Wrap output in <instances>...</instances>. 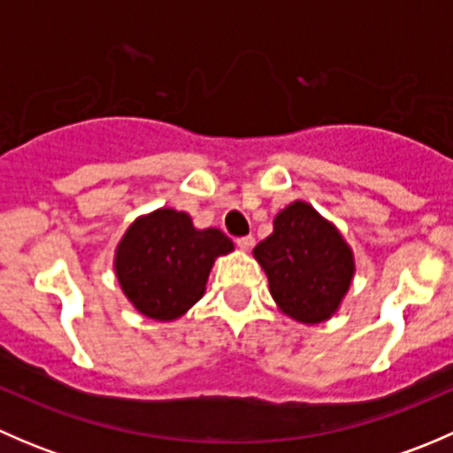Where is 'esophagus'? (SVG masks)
I'll use <instances>...</instances> for the list:
<instances>
[{
	"instance_id": "esophagus-1",
	"label": "esophagus",
	"mask_w": 453,
	"mask_h": 453,
	"mask_svg": "<svg viewBox=\"0 0 453 453\" xmlns=\"http://www.w3.org/2000/svg\"><path fill=\"white\" fill-rule=\"evenodd\" d=\"M254 236H241V239H236V245H239V250H243V252H250V250L254 248Z\"/></svg>"
}]
</instances>
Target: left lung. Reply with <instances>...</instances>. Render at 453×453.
<instances>
[{
    "mask_svg": "<svg viewBox=\"0 0 453 453\" xmlns=\"http://www.w3.org/2000/svg\"><path fill=\"white\" fill-rule=\"evenodd\" d=\"M269 294L300 324H322L340 311L355 278V254L333 221L303 199L273 217V232L254 248Z\"/></svg>",
    "mask_w": 453,
    "mask_h": 453,
    "instance_id": "8db88e82",
    "label": "left lung"
}]
</instances>
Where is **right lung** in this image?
Segmentation results:
<instances>
[{
    "label": "right lung",
    "mask_w": 453,
    "mask_h": 453,
    "mask_svg": "<svg viewBox=\"0 0 453 453\" xmlns=\"http://www.w3.org/2000/svg\"><path fill=\"white\" fill-rule=\"evenodd\" d=\"M230 252L234 243L221 230H199L190 214L157 208L127 227L113 272L135 311L173 322L203 298L214 260Z\"/></svg>",
    "instance_id": "obj_1"
}]
</instances>
